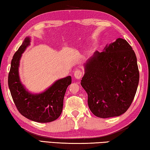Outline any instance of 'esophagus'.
Wrapping results in <instances>:
<instances>
[{"label": "esophagus", "mask_w": 150, "mask_h": 150, "mask_svg": "<svg viewBox=\"0 0 150 150\" xmlns=\"http://www.w3.org/2000/svg\"><path fill=\"white\" fill-rule=\"evenodd\" d=\"M82 75H83V72H82V70H77L74 72V77L78 80H80L81 77L82 76Z\"/></svg>", "instance_id": "obj_1"}]
</instances>
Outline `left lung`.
Instances as JSON below:
<instances>
[{
  "mask_svg": "<svg viewBox=\"0 0 150 150\" xmlns=\"http://www.w3.org/2000/svg\"><path fill=\"white\" fill-rule=\"evenodd\" d=\"M138 82L135 52L125 39L118 38L88 59L81 85L88 93L90 111L105 119L120 116L127 111Z\"/></svg>",
  "mask_w": 150,
  "mask_h": 150,
  "instance_id": "1",
  "label": "left lung"
}]
</instances>
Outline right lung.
I'll return each instance as SVG.
<instances>
[{"mask_svg": "<svg viewBox=\"0 0 150 150\" xmlns=\"http://www.w3.org/2000/svg\"><path fill=\"white\" fill-rule=\"evenodd\" d=\"M30 44V38H25L13 56L8 79L10 93L17 109L23 117L38 122H52L61 114L64 97L72 78L69 76L57 80L41 93L28 92L20 80L18 67L22 54Z\"/></svg>", "mask_w": 150, "mask_h": 150, "instance_id": "1", "label": "right lung"}]
</instances>
